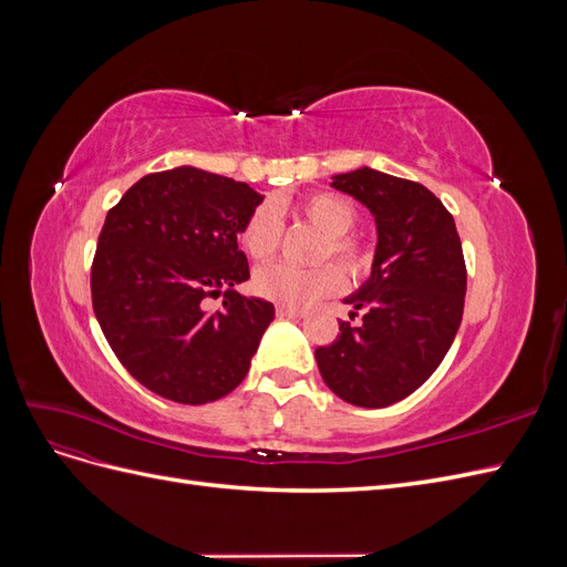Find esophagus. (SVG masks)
<instances>
[{"label": "esophagus", "instance_id": "1", "mask_svg": "<svg viewBox=\"0 0 567 567\" xmlns=\"http://www.w3.org/2000/svg\"><path fill=\"white\" fill-rule=\"evenodd\" d=\"M277 315L279 317H288V319H302L307 312L298 310V307H290V305H279L277 307Z\"/></svg>", "mask_w": 567, "mask_h": 567}]
</instances>
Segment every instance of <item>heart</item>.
I'll use <instances>...</instances> for the list:
<instances>
[{
	"label": "heart",
	"instance_id": "obj_1",
	"mask_svg": "<svg viewBox=\"0 0 567 567\" xmlns=\"http://www.w3.org/2000/svg\"><path fill=\"white\" fill-rule=\"evenodd\" d=\"M300 215L326 234V244L319 250V260L333 255L350 277H362L373 265V252L362 238L348 231L357 221L354 203L338 194H312L298 205ZM281 241V217L271 203L255 208L241 231V244L252 260H269ZM333 262H323L310 269L274 262L255 271L252 286L262 298L290 307H307L326 296H333L346 286V274Z\"/></svg>",
	"mask_w": 567,
	"mask_h": 567
}]
</instances>
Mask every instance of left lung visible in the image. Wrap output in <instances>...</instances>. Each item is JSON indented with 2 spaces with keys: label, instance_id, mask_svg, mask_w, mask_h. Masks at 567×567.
<instances>
[{
  "label": "left lung",
  "instance_id": "left-lung-1",
  "mask_svg": "<svg viewBox=\"0 0 567 567\" xmlns=\"http://www.w3.org/2000/svg\"><path fill=\"white\" fill-rule=\"evenodd\" d=\"M331 186L373 215L379 241L371 277L346 298L362 323L340 321V336L317 348V367L340 400L381 409L419 390L450 352L466 262L454 217L423 184L359 167Z\"/></svg>",
  "mask_w": 567,
  "mask_h": 567
}]
</instances>
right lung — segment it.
I'll use <instances>...</instances> for the list:
<instances>
[{
  "instance_id": "right-lung-1",
  "label": "right lung",
  "mask_w": 567,
  "mask_h": 567,
  "mask_svg": "<svg viewBox=\"0 0 567 567\" xmlns=\"http://www.w3.org/2000/svg\"><path fill=\"white\" fill-rule=\"evenodd\" d=\"M260 196L182 165L130 186L109 210L92 265V305L111 350L165 400L208 404L246 379L274 305L238 296L250 279L238 234ZM225 295L208 313L202 298Z\"/></svg>"
}]
</instances>
